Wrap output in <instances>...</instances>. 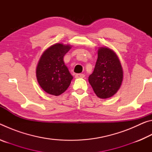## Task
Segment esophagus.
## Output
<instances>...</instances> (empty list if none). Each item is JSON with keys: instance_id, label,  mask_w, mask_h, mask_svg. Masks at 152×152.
<instances>
[{"instance_id": "obj_1", "label": "esophagus", "mask_w": 152, "mask_h": 152, "mask_svg": "<svg viewBox=\"0 0 152 152\" xmlns=\"http://www.w3.org/2000/svg\"><path fill=\"white\" fill-rule=\"evenodd\" d=\"M75 77L76 78H84V77H85V75H84V74H77L75 75Z\"/></svg>"}]
</instances>
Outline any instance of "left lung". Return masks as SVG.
I'll use <instances>...</instances> for the list:
<instances>
[{"label":"left lung","instance_id":"8db88e82","mask_svg":"<svg viewBox=\"0 0 152 152\" xmlns=\"http://www.w3.org/2000/svg\"><path fill=\"white\" fill-rule=\"evenodd\" d=\"M98 58L88 82L96 96L102 99L113 96L119 91L123 80V70L116 53L107 47L98 49Z\"/></svg>","mask_w":152,"mask_h":152}]
</instances>
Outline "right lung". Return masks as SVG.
Wrapping results in <instances>:
<instances>
[{
  "instance_id": "1",
  "label": "right lung",
  "mask_w": 152,
  "mask_h": 152,
  "mask_svg": "<svg viewBox=\"0 0 152 152\" xmlns=\"http://www.w3.org/2000/svg\"><path fill=\"white\" fill-rule=\"evenodd\" d=\"M72 45L55 43L46 49L36 67V77L43 91L49 94L59 96L70 86L73 76L64 61V57Z\"/></svg>"
}]
</instances>
